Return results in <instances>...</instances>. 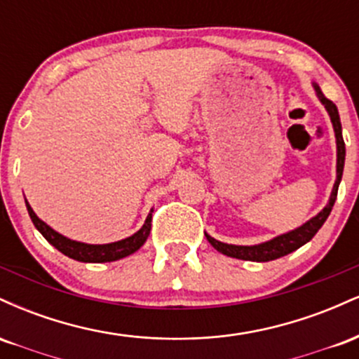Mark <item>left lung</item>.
I'll return each instance as SVG.
<instances>
[{"label": "left lung", "instance_id": "1", "mask_svg": "<svg viewBox=\"0 0 359 359\" xmlns=\"http://www.w3.org/2000/svg\"><path fill=\"white\" fill-rule=\"evenodd\" d=\"M317 96L323 104L327 109L329 116H331L332 126H334V133H336V145H337V179L334 184V189H332L331 199H329V204L317 214L316 217H312L311 221H307L306 224L300 226V228L295 229V231H290L287 234H282V236L273 238L271 241L262 243V245L257 246H234V245H226V243H221L214 238L205 234L208 241L216 248L219 253L226 255V257L231 258H238V259H250V262H271V259H277L280 257H285V255L292 253L297 248H300L302 245H306L307 241H311L312 238L316 236V233L319 231L320 226L324 224L327 216L332 211V205L336 203L337 197V187H339L341 177H343V168H344V156H346V147H344V140H343V128H341V119H339V113H337L336 104L331 100L324 96L323 90H320L319 86H314Z\"/></svg>", "mask_w": 359, "mask_h": 359}]
</instances>
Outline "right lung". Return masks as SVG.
<instances>
[{
  "label": "right lung",
  "instance_id": "1",
  "mask_svg": "<svg viewBox=\"0 0 359 359\" xmlns=\"http://www.w3.org/2000/svg\"><path fill=\"white\" fill-rule=\"evenodd\" d=\"M28 214H30L32 221H34L35 228L42 233V236L50 243L52 246H55L60 253H64L65 257L77 259V262L84 263H106V262H114V259L125 258L128 255L135 253L143 243L147 241L148 234H150L151 228V214H148L145 224L143 228L133 234V236L126 238V240L109 243V245H86V243L72 241L69 238L62 236L57 231H53L50 226H47L42 219L36 217L34 209L30 208V204L27 203Z\"/></svg>",
  "mask_w": 359,
  "mask_h": 359
}]
</instances>
